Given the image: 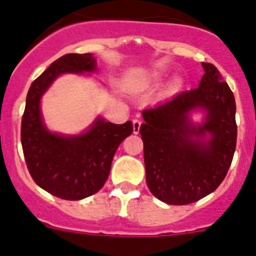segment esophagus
<instances>
[{
  "label": "esophagus",
  "instance_id": "esophagus-1",
  "mask_svg": "<svg viewBox=\"0 0 256 256\" xmlns=\"http://www.w3.org/2000/svg\"><path fill=\"white\" fill-rule=\"evenodd\" d=\"M140 128H141V120L140 119H133V133H137L140 132Z\"/></svg>",
  "mask_w": 256,
  "mask_h": 256
}]
</instances>
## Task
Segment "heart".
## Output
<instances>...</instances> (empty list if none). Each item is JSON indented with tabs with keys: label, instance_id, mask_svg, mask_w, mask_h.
I'll use <instances>...</instances> for the list:
<instances>
[{
	"label": "heart",
	"instance_id": "b5f03b06",
	"mask_svg": "<svg viewBox=\"0 0 256 256\" xmlns=\"http://www.w3.org/2000/svg\"><path fill=\"white\" fill-rule=\"evenodd\" d=\"M177 86H178V84H177Z\"/></svg>",
	"mask_w": 256,
	"mask_h": 256
}]
</instances>
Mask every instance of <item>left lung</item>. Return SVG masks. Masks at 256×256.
Masks as SVG:
<instances>
[{
    "label": "left lung",
    "mask_w": 256,
    "mask_h": 256,
    "mask_svg": "<svg viewBox=\"0 0 256 256\" xmlns=\"http://www.w3.org/2000/svg\"><path fill=\"white\" fill-rule=\"evenodd\" d=\"M202 68L198 88L142 112L146 182L155 198L170 205L191 204L216 191L236 148L234 94L214 65L202 62ZM198 108L206 120L195 126L189 114Z\"/></svg>",
    "instance_id": "1"
}]
</instances>
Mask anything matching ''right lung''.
Here are the masks:
<instances>
[{
	"label": "right lung",
	"instance_id": "1",
	"mask_svg": "<svg viewBox=\"0 0 256 256\" xmlns=\"http://www.w3.org/2000/svg\"><path fill=\"white\" fill-rule=\"evenodd\" d=\"M96 70L92 54H66L54 61L26 94L22 119V146L32 178L40 188L64 200H82L105 184L112 158L126 137L132 134V122L114 124L97 118L87 132L78 136L52 133L44 124L40 97L58 76Z\"/></svg>",
	"mask_w": 256,
	"mask_h": 256
}]
</instances>
